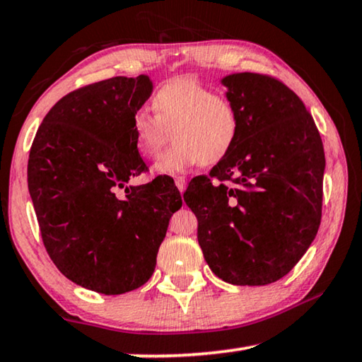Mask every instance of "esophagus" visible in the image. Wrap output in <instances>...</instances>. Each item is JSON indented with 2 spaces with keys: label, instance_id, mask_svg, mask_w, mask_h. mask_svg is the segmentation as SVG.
I'll return each instance as SVG.
<instances>
[{
  "label": "esophagus",
  "instance_id": "34e87169",
  "mask_svg": "<svg viewBox=\"0 0 362 362\" xmlns=\"http://www.w3.org/2000/svg\"><path fill=\"white\" fill-rule=\"evenodd\" d=\"M175 185L180 189V193H183V189H185V187H187L185 177H175Z\"/></svg>",
  "mask_w": 362,
  "mask_h": 362
}]
</instances>
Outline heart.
Returning <instances> with one entry per match:
<instances>
[{
  "mask_svg": "<svg viewBox=\"0 0 362 362\" xmlns=\"http://www.w3.org/2000/svg\"><path fill=\"white\" fill-rule=\"evenodd\" d=\"M151 110L153 115L145 110L132 115L131 132L145 158H156L173 136L175 144L156 163L158 173L166 175L222 161L241 131L236 102L196 78H174L159 86L151 95Z\"/></svg>",
  "mask_w": 362,
  "mask_h": 362,
  "instance_id": "obj_1",
  "label": "heart"
}]
</instances>
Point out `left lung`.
<instances>
[{
  "label": "left lung",
  "mask_w": 362,
  "mask_h": 362,
  "mask_svg": "<svg viewBox=\"0 0 362 362\" xmlns=\"http://www.w3.org/2000/svg\"><path fill=\"white\" fill-rule=\"evenodd\" d=\"M241 131L209 175L183 193L216 276L265 286L286 276L313 243L322 214L324 146L313 116L279 79L236 73L222 81Z\"/></svg>",
  "instance_id": "left-lung-1"
}]
</instances>
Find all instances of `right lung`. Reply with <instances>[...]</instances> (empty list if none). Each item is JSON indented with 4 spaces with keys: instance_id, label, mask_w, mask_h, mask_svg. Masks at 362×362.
Wrapping results in <instances>:
<instances>
[{
    "instance_id": "right-lung-1",
    "label": "right lung",
    "mask_w": 362,
    "mask_h": 362,
    "mask_svg": "<svg viewBox=\"0 0 362 362\" xmlns=\"http://www.w3.org/2000/svg\"><path fill=\"white\" fill-rule=\"evenodd\" d=\"M148 76H115L62 97L36 131L28 189L54 265L78 286L105 296L151 278L169 220L182 207L174 180L148 170L134 144L132 115L151 94Z\"/></svg>"
}]
</instances>
